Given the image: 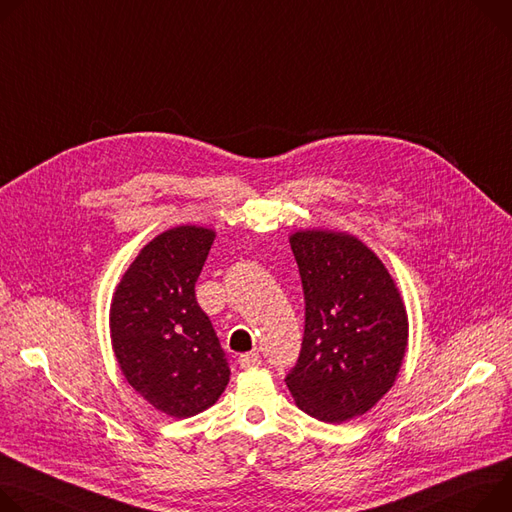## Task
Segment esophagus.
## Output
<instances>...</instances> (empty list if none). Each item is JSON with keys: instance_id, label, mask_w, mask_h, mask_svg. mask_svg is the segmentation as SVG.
<instances>
[{"instance_id": "34e87169", "label": "esophagus", "mask_w": 512, "mask_h": 512, "mask_svg": "<svg viewBox=\"0 0 512 512\" xmlns=\"http://www.w3.org/2000/svg\"><path fill=\"white\" fill-rule=\"evenodd\" d=\"M239 363L243 369H253V367H259L261 365V355L257 351H251V353H243L239 357Z\"/></svg>"}]
</instances>
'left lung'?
I'll return each mask as SVG.
<instances>
[{"label": "left lung", "mask_w": 512, "mask_h": 512, "mask_svg": "<svg viewBox=\"0 0 512 512\" xmlns=\"http://www.w3.org/2000/svg\"><path fill=\"white\" fill-rule=\"evenodd\" d=\"M306 320L286 384L296 406L341 425L374 408L394 386L408 347V314L382 259L349 232L298 230Z\"/></svg>", "instance_id": "left-lung-1"}]
</instances>
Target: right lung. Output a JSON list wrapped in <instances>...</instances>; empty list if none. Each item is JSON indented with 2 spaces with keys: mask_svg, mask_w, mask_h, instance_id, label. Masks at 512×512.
Returning <instances> with one entry per match:
<instances>
[{
  "mask_svg": "<svg viewBox=\"0 0 512 512\" xmlns=\"http://www.w3.org/2000/svg\"><path fill=\"white\" fill-rule=\"evenodd\" d=\"M216 232L173 226L134 257L114 290L110 337L126 382L153 408L188 418L224 392L230 369L196 282Z\"/></svg>",
  "mask_w": 512,
  "mask_h": 512,
  "instance_id": "add662e5",
  "label": "right lung"
}]
</instances>
